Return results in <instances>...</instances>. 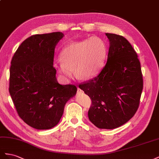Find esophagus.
I'll use <instances>...</instances> for the list:
<instances>
[{
    "label": "esophagus",
    "instance_id": "esophagus-1",
    "mask_svg": "<svg viewBox=\"0 0 159 159\" xmlns=\"http://www.w3.org/2000/svg\"><path fill=\"white\" fill-rule=\"evenodd\" d=\"M78 93H80V94H82V93H84V91H83V90H81L80 88H78Z\"/></svg>",
    "mask_w": 159,
    "mask_h": 159
}]
</instances>
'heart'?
Wrapping results in <instances>:
<instances>
[{
	"instance_id": "b5f03b06",
	"label": "heart",
	"mask_w": 159,
	"mask_h": 159,
	"mask_svg": "<svg viewBox=\"0 0 159 159\" xmlns=\"http://www.w3.org/2000/svg\"><path fill=\"white\" fill-rule=\"evenodd\" d=\"M107 54L105 42L93 37L68 44L61 52V61L55 68L61 76L69 79L75 69L77 78L88 80L96 76L101 71Z\"/></svg>"
}]
</instances>
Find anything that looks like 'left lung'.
<instances>
[{"instance_id": "left-lung-1", "label": "left lung", "mask_w": 159, "mask_h": 159, "mask_svg": "<svg viewBox=\"0 0 159 159\" xmlns=\"http://www.w3.org/2000/svg\"><path fill=\"white\" fill-rule=\"evenodd\" d=\"M107 62L93 79L79 84L91 100L89 120L99 129H113L127 122L137 111L143 89L137 52L125 37L106 33Z\"/></svg>"}]
</instances>
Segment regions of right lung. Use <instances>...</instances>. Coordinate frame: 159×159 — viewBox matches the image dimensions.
<instances>
[{
    "instance_id": "add662e5",
    "label": "right lung",
    "mask_w": 159,
    "mask_h": 159,
    "mask_svg": "<svg viewBox=\"0 0 159 159\" xmlns=\"http://www.w3.org/2000/svg\"><path fill=\"white\" fill-rule=\"evenodd\" d=\"M63 36L60 32L32 35L12 58L9 93L18 115L36 129L56 126L76 93L75 85L58 83L53 66L54 48Z\"/></svg>"
}]
</instances>
